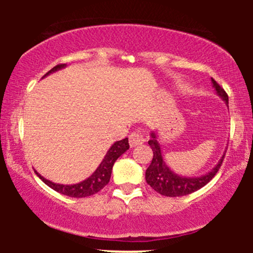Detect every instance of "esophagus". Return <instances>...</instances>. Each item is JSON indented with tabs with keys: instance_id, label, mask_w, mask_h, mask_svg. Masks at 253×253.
I'll list each match as a JSON object with an SVG mask.
<instances>
[{
	"instance_id": "34e87169",
	"label": "esophagus",
	"mask_w": 253,
	"mask_h": 253,
	"mask_svg": "<svg viewBox=\"0 0 253 253\" xmlns=\"http://www.w3.org/2000/svg\"><path fill=\"white\" fill-rule=\"evenodd\" d=\"M128 141L131 147H137V145L144 143L145 139H144V136H143L142 133H139V132H132L128 137Z\"/></svg>"
}]
</instances>
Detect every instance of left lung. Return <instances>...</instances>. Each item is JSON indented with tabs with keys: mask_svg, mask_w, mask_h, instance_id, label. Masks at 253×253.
<instances>
[{
	"mask_svg": "<svg viewBox=\"0 0 253 253\" xmlns=\"http://www.w3.org/2000/svg\"><path fill=\"white\" fill-rule=\"evenodd\" d=\"M211 84H213V88L215 89L216 94L228 105L229 98L225 90L213 78H211ZM148 144L150 145V148L153 150V159L150 165L148 167V169L145 170V181H147V183L153 190L157 191L160 195L167 196V197H181V196L190 195V193L202 188L218 172L219 168H220L221 163H223L224 155H225L224 154L218 162V164L211 171L207 172V174L202 176H192V177H188V176L175 174L168 167V164L164 160V157H163L162 148H160L159 142H158L155 132L150 133V139L148 141Z\"/></svg>",
	"mask_w": 253,
	"mask_h": 253,
	"instance_id": "left-lung-1",
	"label": "left lung"
}]
</instances>
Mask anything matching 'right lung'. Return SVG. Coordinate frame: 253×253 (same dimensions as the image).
Here are the masks:
<instances>
[{
  "mask_svg": "<svg viewBox=\"0 0 253 253\" xmlns=\"http://www.w3.org/2000/svg\"><path fill=\"white\" fill-rule=\"evenodd\" d=\"M66 66L67 65H65V63H63V65L55 66V67L51 68V70L48 71L42 78H45L46 76L51 75V73L56 72V71L62 70V68H65ZM128 148H129L128 138H125L122 139V141L115 142L110 147V149L106 152L103 162H101L100 165L96 168L95 171L89 176L88 178H85V180L82 181V182L75 183V185H62V183L52 182V181L46 180L44 176L40 175L38 171L35 172H37V175L39 176L45 183H46L48 187L55 190L56 192L62 193V195L70 196V197H75V198L88 197V196L95 195L96 192H99L101 188H104L106 185H108L109 181H110L112 167H114L115 162L117 160V158L121 157L125 152H127Z\"/></svg>",
  "mask_w": 253,
  "mask_h": 253,
  "instance_id": "add662e5",
  "label": "right lung"
}]
</instances>
